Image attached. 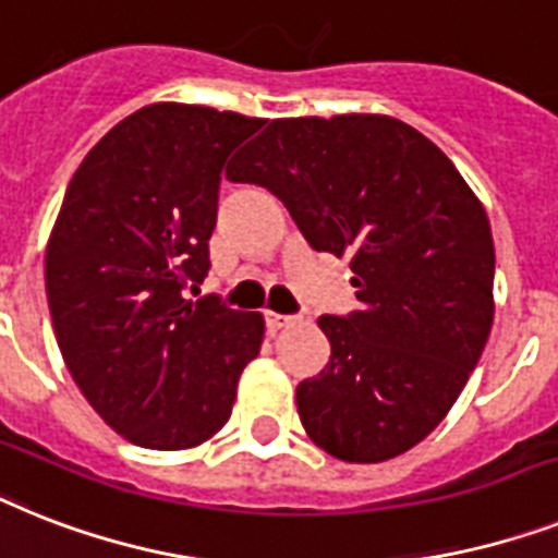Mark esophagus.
<instances>
[{"label": "esophagus", "mask_w": 558, "mask_h": 558, "mask_svg": "<svg viewBox=\"0 0 558 558\" xmlns=\"http://www.w3.org/2000/svg\"><path fill=\"white\" fill-rule=\"evenodd\" d=\"M266 324H269L271 332H278V329H287V326L298 324L294 315H280V312H266Z\"/></svg>", "instance_id": "esophagus-1"}]
</instances>
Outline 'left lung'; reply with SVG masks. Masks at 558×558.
<instances>
[{
	"instance_id": "8db88e82",
	"label": "left lung",
	"mask_w": 558,
	"mask_h": 558,
	"mask_svg": "<svg viewBox=\"0 0 558 558\" xmlns=\"http://www.w3.org/2000/svg\"><path fill=\"white\" fill-rule=\"evenodd\" d=\"M269 189L312 248L350 257L361 310L324 315L332 355L298 415L350 464L396 459L456 404L493 326L490 220L450 157L387 114L271 120L226 169Z\"/></svg>"
}]
</instances>
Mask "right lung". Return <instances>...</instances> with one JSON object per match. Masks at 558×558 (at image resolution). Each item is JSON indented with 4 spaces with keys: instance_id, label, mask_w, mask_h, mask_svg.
I'll use <instances>...</instances> for the list:
<instances>
[{
    "instance_id": "obj_1",
    "label": "right lung",
    "mask_w": 558,
    "mask_h": 558,
    "mask_svg": "<svg viewBox=\"0 0 558 558\" xmlns=\"http://www.w3.org/2000/svg\"><path fill=\"white\" fill-rule=\"evenodd\" d=\"M260 125L151 102L117 122L68 183L45 248L53 335L88 404L137 447L192 450L220 433L260 352V312L183 298L208 271L226 160Z\"/></svg>"
}]
</instances>
